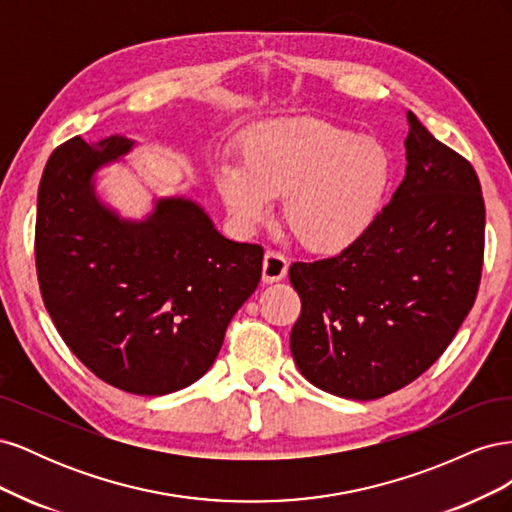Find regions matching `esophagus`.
Instances as JSON below:
<instances>
[{"label": "esophagus", "mask_w": 512, "mask_h": 512, "mask_svg": "<svg viewBox=\"0 0 512 512\" xmlns=\"http://www.w3.org/2000/svg\"><path fill=\"white\" fill-rule=\"evenodd\" d=\"M286 273H288V260L280 252L267 250L265 260H262V282L275 284L284 280Z\"/></svg>", "instance_id": "34e87169"}]
</instances>
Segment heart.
Masks as SVG:
<instances>
[{
  "label": "heart",
  "instance_id": "heart-1",
  "mask_svg": "<svg viewBox=\"0 0 512 512\" xmlns=\"http://www.w3.org/2000/svg\"><path fill=\"white\" fill-rule=\"evenodd\" d=\"M215 181L241 226L265 222L284 196V218L309 250L339 254L380 220L393 160L374 138L294 117L254 130L243 143V164L224 162Z\"/></svg>",
  "mask_w": 512,
  "mask_h": 512
}]
</instances>
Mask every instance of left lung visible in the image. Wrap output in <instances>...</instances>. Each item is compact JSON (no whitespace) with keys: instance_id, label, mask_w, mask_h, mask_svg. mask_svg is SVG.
Masks as SVG:
<instances>
[{"instance_id":"1","label":"left lung","mask_w":512,"mask_h":512,"mask_svg":"<svg viewBox=\"0 0 512 512\" xmlns=\"http://www.w3.org/2000/svg\"><path fill=\"white\" fill-rule=\"evenodd\" d=\"M406 177L342 254L294 262L301 316L290 352L318 389L378 399L440 359L474 305L485 203L472 164L406 113Z\"/></svg>"}]
</instances>
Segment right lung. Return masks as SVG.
I'll return each instance as SVG.
<instances>
[{"label": "right lung", "mask_w": 512, "mask_h": 512, "mask_svg": "<svg viewBox=\"0 0 512 512\" xmlns=\"http://www.w3.org/2000/svg\"><path fill=\"white\" fill-rule=\"evenodd\" d=\"M134 147L126 136L59 145L38 190L42 301L89 371L134 395H168L207 374L228 322L262 275V247L215 230L194 200L160 198L123 220L94 177Z\"/></svg>", "instance_id": "obj_1"}]
</instances>
